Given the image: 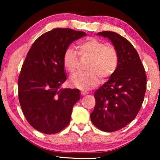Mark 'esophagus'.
I'll use <instances>...</instances> for the list:
<instances>
[{"instance_id": "34e87169", "label": "esophagus", "mask_w": 160, "mask_h": 160, "mask_svg": "<svg viewBox=\"0 0 160 160\" xmlns=\"http://www.w3.org/2000/svg\"><path fill=\"white\" fill-rule=\"evenodd\" d=\"M88 93H89V92H87L86 90H82V91H81V94H82V95H87Z\"/></svg>"}]
</instances>
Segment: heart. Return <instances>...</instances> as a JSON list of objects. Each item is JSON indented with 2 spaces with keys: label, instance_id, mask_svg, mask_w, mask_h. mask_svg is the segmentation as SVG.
Segmentation results:
<instances>
[{
  "label": "heart",
  "instance_id": "obj_1",
  "mask_svg": "<svg viewBox=\"0 0 160 160\" xmlns=\"http://www.w3.org/2000/svg\"><path fill=\"white\" fill-rule=\"evenodd\" d=\"M78 55L88 58L86 73H78L71 76L70 83L72 86L86 90L93 88L102 79L108 78L114 73L119 64V54L112 46L97 39H88L78 46ZM78 62V54L73 48L65 49L62 56V64L69 73L75 72Z\"/></svg>",
  "mask_w": 160,
  "mask_h": 160
}]
</instances>
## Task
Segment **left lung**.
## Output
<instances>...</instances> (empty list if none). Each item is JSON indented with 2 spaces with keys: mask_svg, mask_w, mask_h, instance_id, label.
<instances>
[{
  "mask_svg": "<svg viewBox=\"0 0 160 160\" xmlns=\"http://www.w3.org/2000/svg\"><path fill=\"white\" fill-rule=\"evenodd\" d=\"M111 41L119 54V64L108 82L95 91V106L90 114L94 125L115 132L135 119L143 103L146 75L141 59L130 41L117 32L98 33Z\"/></svg>",
  "mask_w": 160,
  "mask_h": 160,
  "instance_id": "8db88e82",
  "label": "left lung"
}]
</instances>
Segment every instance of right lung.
I'll return each instance as SVG.
<instances>
[{"label": "right lung", "instance_id": "add662e5", "mask_svg": "<svg viewBox=\"0 0 160 160\" xmlns=\"http://www.w3.org/2000/svg\"><path fill=\"white\" fill-rule=\"evenodd\" d=\"M85 36L55 28L37 38L28 52L18 78L19 101L26 119L39 132L54 134L69 124L80 93L77 89H60L67 78L62 56L73 41Z\"/></svg>", "mask_w": 160, "mask_h": 160}]
</instances>
